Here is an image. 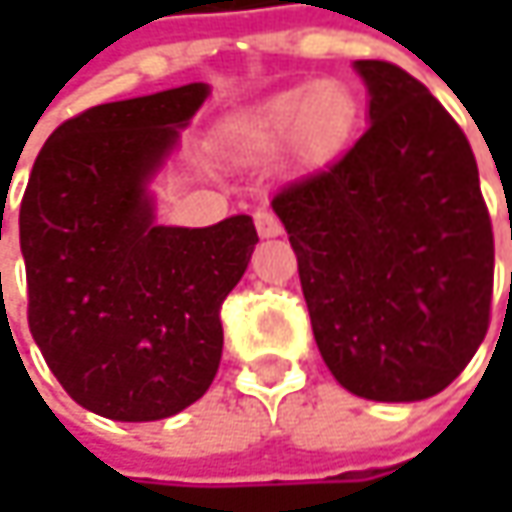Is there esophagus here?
<instances>
[{"label": "esophagus", "instance_id": "1", "mask_svg": "<svg viewBox=\"0 0 512 512\" xmlns=\"http://www.w3.org/2000/svg\"><path fill=\"white\" fill-rule=\"evenodd\" d=\"M253 222H256V230H259L262 239H276V236H282V230H285L282 222H279V216L270 213V210H256Z\"/></svg>", "mask_w": 512, "mask_h": 512}]
</instances>
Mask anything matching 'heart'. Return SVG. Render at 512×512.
<instances>
[{
    "label": "heart",
    "instance_id": "obj_1",
    "mask_svg": "<svg viewBox=\"0 0 512 512\" xmlns=\"http://www.w3.org/2000/svg\"><path fill=\"white\" fill-rule=\"evenodd\" d=\"M353 122V96L339 82L290 88L227 119L219 148L236 162H262L287 145L299 153H325L339 145Z\"/></svg>",
    "mask_w": 512,
    "mask_h": 512
}]
</instances>
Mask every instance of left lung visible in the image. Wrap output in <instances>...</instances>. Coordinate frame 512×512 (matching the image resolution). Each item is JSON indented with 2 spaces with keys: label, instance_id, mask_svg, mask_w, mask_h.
<instances>
[{
  "label": "left lung",
  "instance_id": "obj_1",
  "mask_svg": "<svg viewBox=\"0 0 512 512\" xmlns=\"http://www.w3.org/2000/svg\"><path fill=\"white\" fill-rule=\"evenodd\" d=\"M353 68L370 128L270 205L336 382L373 402H422L484 342L493 227L470 142L439 99L390 62Z\"/></svg>",
  "mask_w": 512,
  "mask_h": 512
}]
</instances>
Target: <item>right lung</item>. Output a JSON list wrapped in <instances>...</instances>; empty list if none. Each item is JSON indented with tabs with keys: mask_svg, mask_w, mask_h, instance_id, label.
<instances>
[{
	"mask_svg": "<svg viewBox=\"0 0 512 512\" xmlns=\"http://www.w3.org/2000/svg\"><path fill=\"white\" fill-rule=\"evenodd\" d=\"M207 96L190 82L96 105L53 130L30 170V333L70 399L105 419L176 416L219 370V310L259 242L253 219L159 225L150 190Z\"/></svg>",
	"mask_w": 512,
	"mask_h": 512,
	"instance_id": "obj_1",
	"label": "right lung"
}]
</instances>
